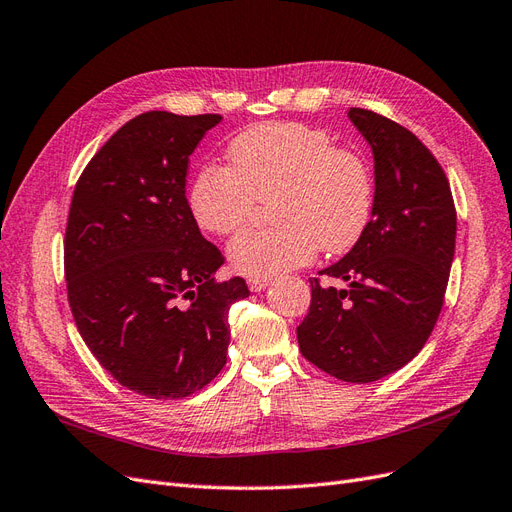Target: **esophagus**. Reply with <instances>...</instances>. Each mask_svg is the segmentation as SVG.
Returning a JSON list of instances; mask_svg holds the SVG:
<instances>
[{
    "label": "esophagus",
    "mask_w": 512,
    "mask_h": 512,
    "mask_svg": "<svg viewBox=\"0 0 512 512\" xmlns=\"http://www.w3.org/2000/svg\"><path fill=\"white\" fill-rule=\"evenodd\" d=\"M269 284H271V280H265V277H250V280H247V286H250L252 292L265 290V288H269Z\"/></svg>",
    "instance_id": "1"
}]
</instances>
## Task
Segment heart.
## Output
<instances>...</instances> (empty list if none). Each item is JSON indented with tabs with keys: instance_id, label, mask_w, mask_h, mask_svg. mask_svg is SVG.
Returning <instances> with one entry per match:
<instances>
[{
	"instance_id": "b5f03b06",
	"label": "heart",
	"mask_w": 512,
	"mask_h": 512,
	"mask_svg": "<svg viewBox=\"0 0 512 512\" xmlns=\"http://www.w3.org/2000/svg\"><path fill=\"white\" fill-rule=\"evenodd\" d=\"M228 166L196 173L188 209L196 226L226 237L250 224L260 203H271L273 228L247 230L228 245L232 271L275 277L309 265L322 250L350 252L374 220L376 177L359 149L297 121H269L237 134Z\"/></svg>"
}]
</instances>
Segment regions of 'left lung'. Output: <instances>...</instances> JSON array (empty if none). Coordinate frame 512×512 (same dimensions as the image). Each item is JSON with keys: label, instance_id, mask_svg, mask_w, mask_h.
I'll return each mask as SVG.
<instances>
[{"label": "left lung", "instance_id": "8db88e82", "mask_svg": "<svg viewBox=\"0 0 512 512\" xmlns=\"http://www.w3.org/2000/svg\"><path fill=\"white\" fill-rule=\"evenodd\" d=\"M348 117L374 149L376 211L365 237L320 275L297 327L305 359L344 382H374L421 352L444 305L457 211L436 156L397 121L352 106Z\"/></svg>", "mask_w": 512, "mask_h": 512}]
</instances>
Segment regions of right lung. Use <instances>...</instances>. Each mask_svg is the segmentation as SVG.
I'll use <instances>...</instances> for the list:
<instances>
[{
	"instance_id": "obj_1",
	"label": "right lung",
	"mask_w": 512,
	"mask_h": 512,
	"mask_svg": "<svg viewBox=\"0 0 512 512\" xmlns=\"http://www.w3.org/2000/svg\"><path fill=\"white\" fill-rule=\"evenodd\" d=\"M222 115L149 111L100 147L72 194L64 271L72 316L98 363L149 399H183L226 365L228 309L250 290L218 282L222 252L192 220L185 175Z\"/></svg>"
}]
</instances>
